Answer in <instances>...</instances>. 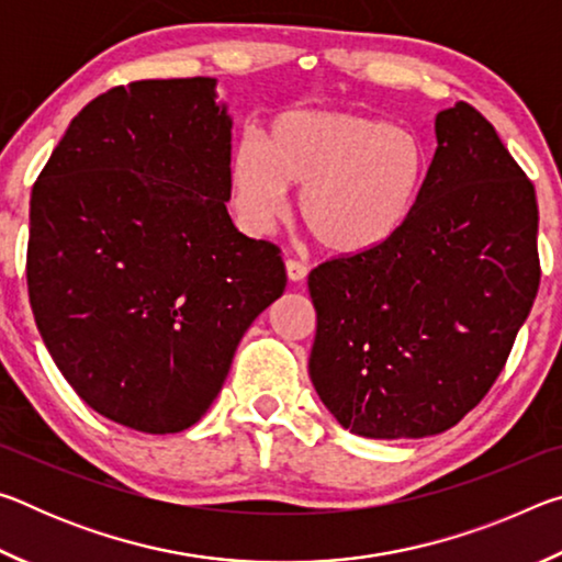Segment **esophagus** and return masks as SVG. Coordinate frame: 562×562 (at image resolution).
I'll list each match as a JSON object with an SVG mask.
<instances>
[{
	"label": "esophagus",
	"mask_w": 562,
	"mask_h": 562,
	"mask_svg": "<svg viewBox=\"0 0 562 562\" xmlns=\"http://www.w3.org/2000/svg\"><path fill=\"white\" fill-rule=\"evenodd\" d=\"M284 270H288V280L290 282H302L304 278H307V265L300 262V260H288L284 262Z\"/></svg>",
	"instance_id": "esophagus-1"
}]
</instances>
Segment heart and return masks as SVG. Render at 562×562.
I'll list each match as a JSON object with an SVG mask.
<instances>
[{
	"label": "heart",
	"instance_id": "heart-1",
	"mask_svg": "<svg viewBox=\"0 0 562 562\" xmlns=\"http://www.w3.org/2000/svg\"><path fill=\"white\" fill-rule=\"evenodd\" d=\"M429 156L414 131L341 111H284L265 140L235 146L227 186L237 221L268 233L300 188L297 213L325 250L361 255L402 231L422 195Z\"/></svg>",
	"mask_w": 562,
	"mask_h": 562
}]
</instances>
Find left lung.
Instances as JSON below:
<instances>
[{"instance_id": "1", "label": "left lung", "mask_w": 562, "mask_h": 562, "mask_svg": "<svg viewBox=\"0 0 562 562\" xmlns=\"http://www.w3.org/2000/svg\"><path fill=\"white\" fill-rule=\"evenodd\" d=\"M540 282L536 188L471 103L436 116V154L392 240L310 272V379L367 439H424L488 394Z\"/></svg>"}]
</instances>
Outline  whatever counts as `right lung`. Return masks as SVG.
Listing matches in <instances>:
<instances>
[{
  "label": "right lung",
  "instance_id": "add662e5",
  "mask_svg": "<svg viewBox=\"0 0 562 562\" xmlns=\"http://www.w3.org/2000/svg\"><path fill=\"white\" fill-rule=\"evenodd\" d=\"M215 79H148L93 99L36 178L26 284L46 349L93 412L144 434L193 426L288 278L237 233L233 119Z\"/></svg>",
  "mask_w": 562,
  "mask_h": 562
}]
</instances>
